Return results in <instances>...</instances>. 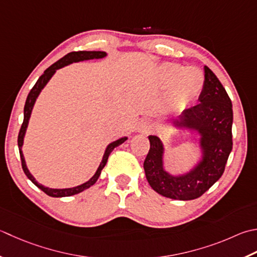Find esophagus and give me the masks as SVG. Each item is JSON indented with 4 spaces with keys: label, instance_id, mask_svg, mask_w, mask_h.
Masks as SVG:
<instances>
[{
    "label": "esophagus",
    "instance_id": "34e87169",
    "mask_svg": "<svg viewBox=\"0 0 257 257\" xmlns=\"http://www.w3.org/2000/svg\"><path fill=\"white\" fill-rule=\"evenodd\" d=\"M138 132H140V133H149L150 132V129H152V123H150V121H149V119H147V118H143V119H140L139 120V122H138Z\"/></svg>",
    "mask_w": 257,
    "mask_h": 257
}]
</instances>
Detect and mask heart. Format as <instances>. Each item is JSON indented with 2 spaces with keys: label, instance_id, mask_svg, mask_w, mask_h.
Wrapping results in <instances>:
<instances>
[{
  "label": "heart",
  "instance_id": "obj_1",
  "mask_svg": "<svg viewBox=\"0 0 257 257\" xmlns=\"http://www.w3.org/2000/svg\"><path fill=\"white\" fill-rule=\"evenodd\" d=\"M159 80L164 88L170 87V97L176 107L190 103L202 92L205 78L199 69L184 68L178 63H164L159 68Z\"/></svg>",
  "mask_w": 257,
  "mask_h": 257
}]
</instances>
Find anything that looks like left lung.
Segmentation results:
<instances>
[{"label": "left lung", "instance_id": "obj_1", "mask_svg": "<svg viewBox=\"0 0 257 257\" xmlns=\"http://www.w3.org/2000/svg\"><path fill=\"white\" fill-rule=\"evenodd\" d=\"M199 103L185 109L173 121L177 128L189 129L200 136L202 159L188 173L174 176L164 168V145L157 136H149L150 149L144 169L152 188L167 198L192 200L202 196L222 177L232 152V101L223 84L208 67Z\"/></svg>", "mask_w": 257, "mask_h": 257}]
</instances>
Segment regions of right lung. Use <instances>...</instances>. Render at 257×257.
<instances>
[{
  "label": "right lung",
  "mask_w": 257,
  "mask_h": 257,
  "mask_svg": "<svg viewBox=\"0 0 257 257\" xmlns=\"http://www.w3.org/2000/svg\"><path fill=\"white\" fill-rule=\"evenodd\" d=\"M107 53L103 52V51H78V52H70L67 55H64L63 58H61L57 61L55 63H53L51 67H49L45 71L43 72V74L41 75L38 79L37 83L33 85V88L31 89V91L29 92L28 94V98H27V101H25V105H24V119H23V123L21 125V129H20V133H19V137H18V146H19V152H20V157H21V163H22V168H23V172L24 174L27 175V177L31 180V182L37 186L38 188H40L47 195L51 196V197H68V196H72L75 194H79L83 192L84 189L89 188L90 186H92L93 184H95L97 182L100 174H101V170L103 169V167L107 164V160L110 153L112 152V150L118 147L119 145H121L122 143H124L125 140L128 138L127 137H122L118 140H115V142L109 144L107 146V148H105V152L103 154V157L101 163H100L99 167L97 169V172L92 176L91 178H90L88 182H85L81 185L79 186H75V187L72 188H63V189H57V188H49V187H45V186L39 184L33 176L31 175V173L29 172V169L27 167V164H25V159H24V156L22 153V146H23V140H24V136H25V132H27V128H28V124H29V120L30 117H31V112H32V109H33V105L35 103V100L39 97L40 92L42 91V89L45 87V84L49 82V80L52 78V75L55 73L58 69H61L63 68L64 65H68V64H71L73 62H79V61H84V60H92V59H101L104 58Z\"/></svg>",
  "instance_id": "1"
}]
</instances>
